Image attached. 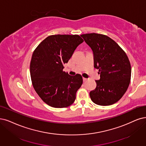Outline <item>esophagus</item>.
<instances>
[{
  "mask_svg": "<svg viewBox=\"0 0 146 146\" xmlns=\"http://www.w3.org/2000/svg\"><path fill=\"white\" fill-rule=\"evenodd\" d=\"M87 78H83V80L84 81H85V80H87Z\"/></svg>",
  "mask_w": 146,
  "mask_h": 146,
  "instance_id": "1",
  "label": "esophagus"
}]
</instances>
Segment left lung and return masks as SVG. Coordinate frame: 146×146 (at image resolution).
I'll return each instance as SVG.
<instances>
[{"label":"left lung","mask_w":146,"mask_h":146,"mask_svg":"<svg viewBox=\"0 0 146 146\" xmlns=\"http://www.w3.org/2000/svg\"><path fill=\"white\" fill-rule=\"evenodd\" d=\"M81 36L93 52L94 67L100 79L90 96L94 104L108 106L116 103L125 94L130 84L131 66L122 48L111 38L91 33Z\"/></svg>","instance_id":"1"}]
</instances>
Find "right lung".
I'll list each match as a JSON object with an SVG mask.
<instances>
[{
	"label": "right lung",
	"mask_w": 146,
	"mask_h": 146,
	"mask_svg": "<svg viewBox=\"0 0 146 146\" xmlns=\"http://www.w3.org/2000/svg\"><path fill=\"white\" fill-rule=\"evenodd\" d=\"M84 41L78 35L47 36L32 54L30 73L36 93L46 104L61 108L73 104L83 82L80 74L70 76L63 71L76 47Z\"/></svg>",
	"instance_id": "obj_1"
}]
</instances>
